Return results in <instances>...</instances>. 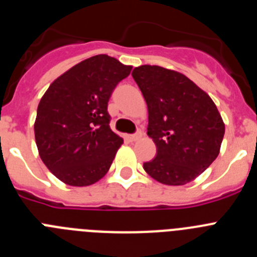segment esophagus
Returning <instances> with one entry per match:
<instances>
[{
	"label": "esophagus",
	"instance_id": "esophagus-1",
	"mask_svg": "<svg viewBox=\"0 0 257 257\" xmlns=\"http://www.w3.org/2000/svg\"><path fill=\"white\" fill-rule=\"evenodd\" d=\"M140 138H142V133H138L135 135H127V139L130 140V142H138Z\"/></svg>",
	"mask_w": 257,
	"mask_h": 257
}]
</instances>
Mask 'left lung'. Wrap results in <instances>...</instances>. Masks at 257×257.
Segmentation results:
<instances>
[{
	"label": "left lung",
	"mask_w": 257,
	"mask_h": 257,
	"mask_svg": "<svg viewBox=\"0 0 257 257\" xmlns=\"http://www.w3.org/2000/svg\"><path fill=\"white\" fill-rule=\"evenodd\" d=\"M133 77L148 106V136L157 147L145 172L165 185L190 183L216 160L225 124L207 92L180 72L140 65Z\"/></svg>",
	"instance_id": "8db88e82"
}]
</instances>
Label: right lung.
<instances>
[{
	"instance_id": "1",
	"label": "right lung",
	"mask_w": 257,
	"mask_h": 257,
	"mask_svg": "<svg viewBox=\"0 0 257 257\" xmlns=\"http://www.w3.org/2000/svg\"><path fill=\"white\" fill-rule=\"evenodd\" d=\"M131 69L112 56H91L59 76L41 97L35 121L38 154L67 185H91L110 169L123 139L110 130L108 101Z\"/></svg>"
}]
</instances>
